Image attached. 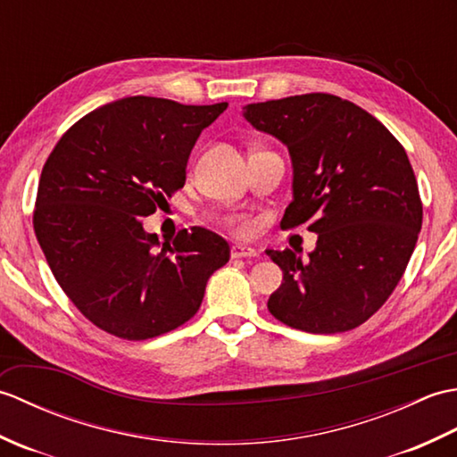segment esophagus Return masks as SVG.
<instances>
[{
    "label": "esophagus",
    "instance_id": "1",
    "mask_svg": "<svg viewBox=\"0 0 457 457\" xmlns=\"http://www.w3.org/2000/svg\"><path fill=\"white\" fill-rule=\"evenodd\" d=\"M249 257H257V251L251 247H245V245L231 247V259H249Z\"/></svg>",
    "mask_w": 457,
    "mask_h": 457
}]
</instances>
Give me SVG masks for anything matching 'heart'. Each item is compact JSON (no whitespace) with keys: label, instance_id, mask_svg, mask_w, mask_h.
Instances as JSON below:
<instances>
[{"label":"heart","instance_id":"b5f03b06","mask_svg":"<svg viewBox=\"0 0 457 457\" xmlns=\"http://www.w3.org/2000/svg\"><path fill=\"white\" fill-rule=\"evenodd\" d=\"M231 229H234L237 236L247 237L255 231V221L249 220V218H237V220L231 221Z\"/></svg>","mask_w":457,"mask_h":457}]
</instances>
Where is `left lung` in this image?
Listing matches in <instances>:
<instances>
[{
    "label": "left lung",
    "mask_w": 457,
    "mask_h": 457,
    "mask_svg": "<svg viewBox=\"0 0 457 457\" xmlns=\"http://www.w3.org/2000/svg\"><path fill=\"white\" fill-rule=\"evenodd\" d=\"M245 120L283 141L295 198L283 229L318 234L308 261L267 251L283 269L269 298L278 322L310 334L361 326L399 285L422 228V200L403 145L353 102L303 94L249 104Z\"/></svg>",
    "instance_id": "8db88e82"
}]
</instances>
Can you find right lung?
I'll use <instances>...</instances> for the list:
<instances>
[{
    "instance_id": "1",
    "label": "right lung",
    "mask_w": 457,
    "mask_h": 457,
    "mask_svg": "<svg viewBox=\"0 0 457 457\" xmlns=\"http://www.w3.org/2000/svg\"><path fill=\"white\" fill-rule=\"evenodd\" d=\"M226 108L131 96L86 113L48 154L33 210L38 245L104 332L139 342L182 326L229 261L210 229H180L161 245L141 221L184 187L194 143Z\"/></svg>"
}]
</instances>
